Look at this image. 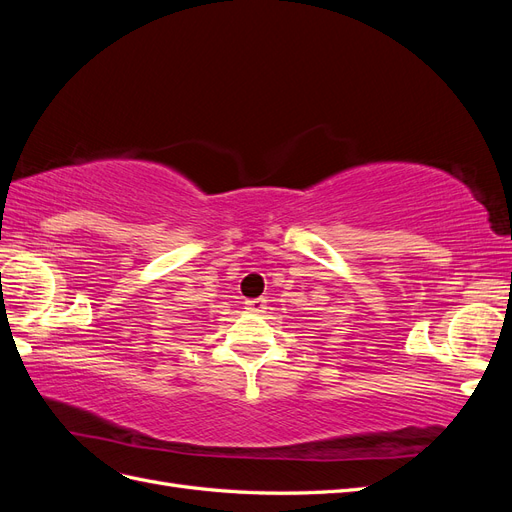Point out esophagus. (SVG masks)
<instances>
[{
	"instance_id": "esophagus-1",
	"label": "esophagus",
	"mask_w": 512,
	"mask_h": 512,
	"mask_svg": "<svg viewBox=\"0 0 512 512\" xmlns=\"http://www.w3.org/2000/svg\"><path fill=\"white\" fill-rule=\"evenodd\" d=\"M245 309L247 312L262 314L267 309V305H265V299H250V301H245Z\"/></svg>"
}]
</instances>
